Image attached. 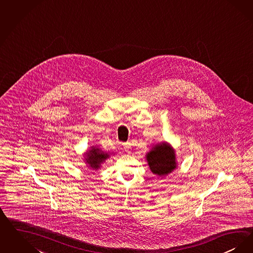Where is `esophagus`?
I'll return each mask as SVG.
<instances>
[{
  "label": "esophagus",
  "instance_id": "esophagus-1",
  "mask_svg": "<svg viewBox=\"0 0 253 253\" xmlns=\"http://www.w3.org/2000/svg\"><path fill=\"white\" fill-rule=\"evenodd\" d=\"M123 149L128 152L130 149H131V144L129 142H126V143H123Z\"/></svg>",
  "mask_w": 253,
  "mask_h": 253
}]
</instances>
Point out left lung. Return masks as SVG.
<instances>
[{
    "instance_id": "obj_1",
    "label": "left lung",
    "mask_w": 253,
    "mask_h": 253,
    "mask_svg": "<svg viewBox=\"0 0 253 253\" xmlns=\"http://www.w3.org/2000/svg\"><path fill=\"white\" fill-rule=\"evenodd\" d=\"M147 160L153 174L162 177L169 174L175 168V154L166 143L156 146L147 154Z\"/></svg>"
}]
</instances>
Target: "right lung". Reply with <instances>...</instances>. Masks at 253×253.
I'll list each match as a JSON object with an SVG mask.
<instances>
[{"label": "right lung", "mask_w": 253, "mask_h": 253, "mask_svg": "<svg viewBox=\"0 0 253 253\" xmlns=\"http://www.w3.org/2000/svg\"><path fill=\"white\" fill-rule=\"evenodd\" d=\"M86 161L90 165L91 168L93 169H98L104 159L107 158V154H103L102 152H100L98 149H93L91 150L88 155H87Z\"/></svg>", "instance_id": "obj_1"}]
</instances>
